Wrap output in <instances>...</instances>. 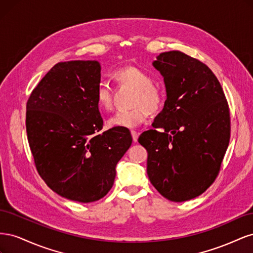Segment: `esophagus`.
Masks as SVG:
<instances>
[{
  "label": "esophagus",
  "instance_id": "34e87169",
  "mask_svg": "<svg viewBox=\"0 0 253 253\" xmlns=\"http://www.w3.org/2000/svg\"><path fill=\"white\" fill-rule=\"evenodd\" d=\"M131 135H132L133 141H134V142H137V140H138V133L135 132V131H132V132H131Z\"/></svg>",
  "mask_w": 253,
  "mask_h": 253
}]
</instances>
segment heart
Returning a JSON list of instances; mask_svg holds the SVG:
<instances>
[{
    "label": "heart",
    "mask_w": 253,
    "mask_h": 253,
    "mask_svg": "<svg viewBox=\"0 0 253 253\" xmlns=\"http://www.w3.org/2000/svg\"><path fill=\"white\" fill-rule=\"evenodd\" d=\"M116 78L120 83L128 84L136 88L133 99L134 109L118 111L108 120L111 127L136 128L144 124L150 113H156L163 105L164 95L158 87L153 85V78L136 66H126L116 72ZM96 100L99 109L110 111L113 108V91L110 83L102 80L98 83Z\"/></svg>",
    "instance_id": "b5f03b06"
}]
</instances>
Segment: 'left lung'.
<instances>
[{
	"instance_id": "obj_1",
	"label": "left lung",
	"mask_w": 253,
	"mask_h": 253,
	"mask_svg": "<svg viewBox=\"0 0 253 253\" xmlns=\"http://www.w3.org/2000/svg\"><path fill=\"white\" fill-rule=\"evenodd\" d=\"M153 66L164 77L167 99L153 127L139 137L147 173L172 202L201 195L216 178L230 139V114L210 68L178 50L162 52Z\"/></svg>"
}]
</instances>
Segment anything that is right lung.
Listing matches in <instances>:
<instances>
[{
    "mask_svg": "<svg viewBox=\"0 0 253 253\" xmlns=\"http://www.w3.org/2000/svg\"><path fill=\"white\" fill-rule=\"evenodd\" d=\"M100 80L98 61L59 62L26 105L27 138L37 170L53 192L74 202L91 203L106 195L118 162L132 144L127 128L100 133L103 120L96 100Z\"/></svg>",
    "mask_w": 253,
    "mask_h": 253,
    "instance_id": "obj_1",
    "label": "right lung"
}]
</instances>
